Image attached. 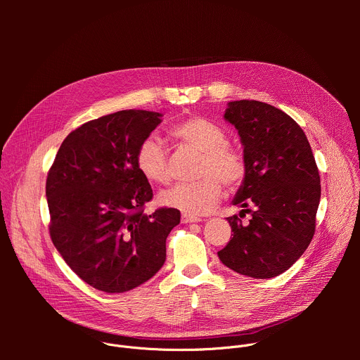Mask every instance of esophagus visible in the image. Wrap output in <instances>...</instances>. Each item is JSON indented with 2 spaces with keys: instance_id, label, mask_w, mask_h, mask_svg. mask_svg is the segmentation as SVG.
I'll list each match as a JSON object with an SVG mask.
<instances>
[{
  "instance_id": "1",
  "label": "esophagus",
  "mask_w": 360,
  "mask_h": 360,
  "mask_svg": "<svg viewBox=\"0 0 360 360\" xmlns=\"http://www.w3.org/2000/svg\"><path fill=\"white\" fill-rule=\"evenodd\" d=\"M182 222L184 224H192V222H199V221H202L200 218H198V217H192V215H188V214H182Z\"/></svg>"
}]
</instances>
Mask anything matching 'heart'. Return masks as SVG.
Segmentation results:
<instances>
[{"mask_svg":"<svg viewBox=\"0 0 360 360\" xmlns=\"http://www.w3.org/2000/svg\"><path fill=\"white\" fill-rule=\"evenodd\" d=\"M169 138L178 148H191L200 152L198 176L200 179L179 184L161 195L167 207L188 215H203L215 208L222 184L238 188L246 178L248 162L245 153L228 145L226 131L217 122L203 117H189L169 128ZM135 164L145 179L152 184L171 182L169 155L157 136L145 138L135 153Z\"/></svg>","mask_w":360,"mask_h":360,"instance_id":"heart-1","label":"heart"}]
</instances>
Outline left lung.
<instances>
[{
	"label": "left lung",
	"mask_w": 360,
	"mask_h": 360,
	"mask_svg": "<svg viewBox=\"0 0 360 360\" xmlns=\"http://www.w3.org/2000/svg\"><path fill=\"white\" fill-rule=\"evenodd\" d=\"M225 120L243 143L248 174L233 205L251 214L249 223L226 218L232 238L218 252L232 271L275 278L309 246L316 229L321 176L309 141L288 114L261 101H232Z\"/></svg>",
	"instance_id": "8db88e82"
}]
</instances>
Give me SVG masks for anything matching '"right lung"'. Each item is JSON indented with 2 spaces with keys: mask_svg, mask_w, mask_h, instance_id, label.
Returning a JSON list of instances; mask_svg holds the SVG:
<instances>
[{
  "mask_svg": "<svg viewBox=\"0 0 360 360\" xmlns=\"http://www.w3.org/2000/svg\"><path fill=\"white\" fill-rule=\"evenodd\" d=\"M161 114L124 110L68 134L46 176L49 236L67 265L88 285L122 293L164 265L175 208L145 214L152 188L138 171L139 143Z\"/></svg>",
  "mask_w": 360,
  "mask_h": 360,
  "instance_id": "obj_1",
  "label": "right lung"
}]
</instances>
